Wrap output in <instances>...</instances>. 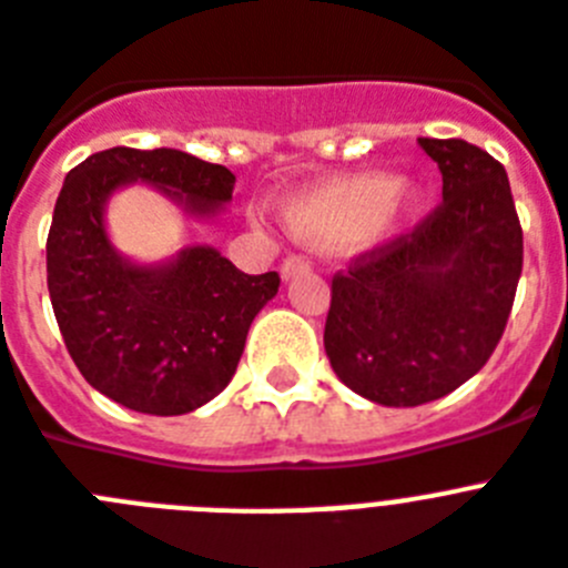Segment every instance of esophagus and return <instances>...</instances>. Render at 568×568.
Listing matches in <instances>:
<instances>
[{
  "label": "esophagus",
  "instance_id": "obj_1",
  "mask_svg": "<svg viewBox=\"0 0 568 568\" xmlns=\"http://www.w3.org/2000/svg\"><path fill=\"white\" fill-rule=\"evenodd\" d=\"M308 271H312V260H308V256L292 254V256H285L280 274H283V280H292V276L308 274Z\"/></svg>",
  "mask_w": 568,
  "mask_h": 568
}]
</instances>
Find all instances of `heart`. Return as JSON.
<instances>
[{
	"label": "heart",
	"instance_id": "heart-1",
	"mask_svg": "<svg viewBox=\"0 0 568 568\" xmlns=\"http://www.w3.org/2000/svg\"><path fill=\"white\" fill-rule=\"evenodd\" d=\"M416 190L407 181L378 173L332 179L312 187L288 207V225L300 240L355 247H375L393 240L416 211Z\"/></svg>",
	"mask_w": 568,
	"mask_h": 568
}]
</instances>
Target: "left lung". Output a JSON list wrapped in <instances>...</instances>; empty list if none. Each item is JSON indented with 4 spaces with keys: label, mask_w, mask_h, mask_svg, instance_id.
<instances>
[{
    "label": "left lung",
    "mask_w": 568,
    "mask_h": 568,
    "mask_svg": "<svg viewBox=\"0 0 568 568\" xmlns=\"http://www.w3.org/2000/svg\"><path fill=\"white\" fill-rule=\"evenodd\" d=\"M442 204L409 233L332 276L328 364L357 395L418 407L474 378L497 349L523 274V227L505 166L462 138H418Z\"/></svg>",
    "instance_id": "1"
}]
</instances>
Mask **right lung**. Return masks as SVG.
Segmentation results:
<instances>
[{"mask_svg": "<svg viewBox=\"0 0 568 568\" xmlns=\"http://www.w3.org/2000/svg\"><path fill=\"white\" fill-rule=\"evenodd\" d=\"M144 181L195 216L231 202L236 175L181 150L112 146L65 175L45 260L57 326L80 375L112 402L181 416L231 384L247 328L280 274H245L216 247H184L164 265H135L103 227L106 199Z\"/></svg>", "mask_w": 568, "mask_h": 568, "instance_id": "obj_1", "label": "right lung"}]
</instances>
